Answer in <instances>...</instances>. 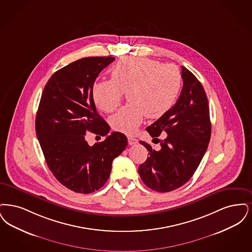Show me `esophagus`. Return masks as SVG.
<instances>
[{"label": "esophagus", "mask_w": 252, "mask_h": 252, "mask_svg": "<svg viewBox=\"0 0 252 252\" xmlns=\"http://www.w3.org/2000/svg\"><path fill=\"white\" fill-rule=\"evenodd\" d=\"M128 143H129V145H135L136 143H138V140L136 139V138H134V137H132V136H129L128 137Z\"/></svg>", "instance_id": "1"}]
</instances>
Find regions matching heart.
Wrapping results in <instances>:
<instances>
[{
  "label": "heart",
  "instance_id": "obj_1",
  "mask_svg": "<svg viewBox=\"0 0 252 252\" xmlns=\"http://www.w3.org/2000/svg\"><path fill=\"white\" fill-rule=\"evenodd\" d=\"M112 80L96 81L92 97L98 108L111 113L128 93L130 103L110 119L116 131L131 134L144 118L159 119L173 104L182 87V74L174 65H163L153 59L125 56L114 66Z\"/></svg>",
  "mask_w": 252,
  "mask_h": 252
}]
</instances>
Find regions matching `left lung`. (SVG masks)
<instances>
[{"mask_svg":"<svg viewBox=\"0 0 252 252\" xmlns=\"http://www.w3.org/2000/svg\"><path fill=\"white\" fill-rule=\"evenodd\" d=\"M184 86L177 102L165 115L147 127L158 139L161 132L166 137L160 150H154L140 141L150 156L139 165L143 183L157 192H170L186 184L200 163L208 148L211 121L208 98L196 76L182 66ZM159 140V139H158Z\"/></svg>","mask_w":252,"mask_h":252,"instance_id":"1","label":"left lung"}]
</instances>
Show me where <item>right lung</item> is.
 Wrapping results in <instances>:
<instances>
[{
    "mask_svg": "<svg viewBox=\"0 0 252 252\" xmlns=\"http://www.w3.org/2000/svg\"><path fill=\"white\" fill-rule=\"evenodd\" d=\"M114 57H85L57 70L44 88L35 118V132L46 163L59 183L81 194L104 186L112 162L126 149L127 137L110 135V126L99 116L92 87ZM106 136L89 146L85 133Z\"/></svg>",
    "mask_w": 252,
    "mask_h": 252,
    "instance_id": "obj_1",
    "label": "right lung"
}]
</instances>
